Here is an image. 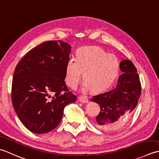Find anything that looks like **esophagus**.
I'll use <instances>...</instances> for the list:
<instances>
[{
  "label": "esophagus",
  "mask_w": 159,
  "mask_h": 159,
  "mask_svg": "<svg viewBox=\"0 0 159 159\" xmlns=\"http://www.w3.org/2000/svg\"><path fill=\"white\" fill-rule=\"evenodd\" d=\"M79 100H80V102L82 103H88L89 102V99L86 98H85V97H80V98H79Z\"/></svg>",
  "instance_id": "1"
}]
</instances>
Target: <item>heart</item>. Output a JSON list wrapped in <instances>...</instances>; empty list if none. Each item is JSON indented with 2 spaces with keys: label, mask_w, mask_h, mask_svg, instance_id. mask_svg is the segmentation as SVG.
Instances as JSON below:
<instances>
[{
  "label": "heart",
  "mask_w": 159,
  "mask_h": 159,
  "mask_svg": "<svg viewBox=\"0 0 159 159\" xmlns=\"http://www.w3.org/2000/svg\"><path fill=\"white\" fill-rule=\"evenodd\" d=\"M119 70V60L114 54L107 53L99 47H84L76 51L75 60H67L65 80L70 88L75 89L82 73L85 88L98 92L111 85Z\"/></svg>",
  "instance_id": "b5f03b06"
}]
</instances>
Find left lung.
Returning a JSON list of instances; mask_svg holds the SVG:
<instances>
[{
  "mask_svg": "<svg viewBox=\"0 0 159 159\" xmlns=\"http://www.w3.org/2000/svg\"><path fill=\"white\" fill-rule=\"evenodd\" d=\"M121 70L116 88L93 96L91 102L100 106L97 116L98 126L106 130H112L120 127L134 111L140 98L141 87L137 70L129 60L121 61Z\"/></svg>",
  "mask_w": 159,
  "mask_h": 159,
  "instance_id": "8db88e82",
  "label": "left lung"
}]
</instances>
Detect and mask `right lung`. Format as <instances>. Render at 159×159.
Segmentation results:
<instances>
[{"instance_id": "1", "label": "right lung", "mask_w": 159, "mask_h": 159, "mask_svg": "<svg viewBox=\"0 0 159 159\" xmlns=\"http://www.w3.org/2000/svg\"><path fill=\"white\" fill-rule=\"evenodd\" d=\"M70 48L61 40L44 42L29 51L16 67L13 106L22 124L34 133L53 130L62 119L65 106L76 102L64 81Z\"/></svg>"}]
</instances>
